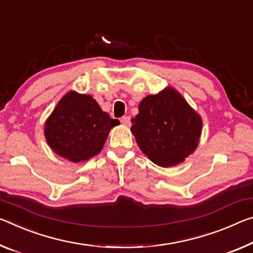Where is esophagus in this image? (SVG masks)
<instances>
[{
	"label": "esophagus",
	"mask_w": 253,
	"mask_h": 253,
	"mask_svg": "<svg viewBox=\"0 0 253 253\" xmlns=\"http://www.w3.org/2000/svg\"><path fill=\"white\" fill-rule=\"evenodd\" d=\"M120 122H122L123 125H125V126H129L130 125V118L128 117V116H126V117H123Z\"/></svg>",
	"instance_id": "1"
}]
</instances>
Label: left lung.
Wrapping results in <instances>:
<instances>
[{"label":"left lung","mask_w":253,"mask_h":253,"mask_svg":"<svg viewBox=\"0 0 253 253\" xmlns=\"http://www.w3.org/2000/svg\"><path fill=\"white\" fill-rule=\"evenodd\" d=\"M131 124L141 151L162 168L178 166L194 153L203 128L199 114L172 86L144 98Z\"/></svg>","instance_id":"left-lung-1"}]
</instances>
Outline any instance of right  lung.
I'll return each instance as SVG.
<instances>
[{"label":"right lung","mask_w":253,"mask_h":253,"mask_svg":"<svg viewBox=\"0 0 253 253\" xmlns=\"http://www.w3.org/2000/svg\"><path fill=\"white\" fill-rule=\"evenodd\" d=\"M119 124L100 108L92 95L70 91L47 118L43 134L56 154L81 163L101 152L111 128Z\"/></svg>","instance_id":"add662e5"}]
</instances>
